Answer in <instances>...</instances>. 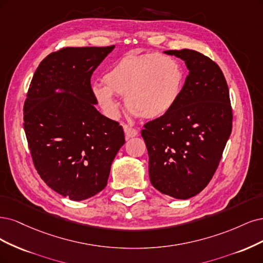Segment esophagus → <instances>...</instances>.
Returning <instances> with one entry per match:
<instances>
[{"mask_svg": "<svg viewBox=\"0 0 263 263\" xmlns=\"http://www.w3.org/2000/svg\"><path fill=\"white\" fill-rule=\"evenodd\" d=\"M123 129H124V134H125V139H126V140H129V139L134 138V137H137V135H138V130L132 128V126L124 125Z\"/></svg>", "mask_w": 263, "mask_h": 263, "instance_id": "34e87169", "label": "esophagus"}]
</instances>
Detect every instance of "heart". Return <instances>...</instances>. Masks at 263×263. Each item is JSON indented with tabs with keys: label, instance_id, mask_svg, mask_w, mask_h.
Returning <instances> with one entry per match:
<instances>
[{
	"label": "heart",
	"instance_id": "obj_1",
	"mask_svg": "<svg viewBox=\"0 0 263 263\" xmlns=\"http://www.w3.org/2000/svg\"><path fill=\"white\" fill-rule=\"evenodd\" d=\"M183 70L174 58L148 53L130 54L118 61L104 76L105 86L92 91L100 106L116 115L119 103L114 94L124 96L129 111L143 119H156L171 110L182 90Z\"/></svg>",
	"mask_w": 263,
	"mask_h": 263
}]
</instances>
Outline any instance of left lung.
Here are the masks:
<instances>
[{
	"label": "left lung",
	"instance_id": "1",
	"mask_svg": "<svg viewBox=\"0 0 263 263\" xmlns=\"http://www.w3.org/2000/svg\"><path fill=\"white\" fill-rule=\"evenodd\" d=\"M189 70L179 99L164 116L144 124L153 187L175 199L204 189L216 172L232 133L230 90L219 66L190 49L168 50Z\"/></svg>",
	"mask_w": 263,
	"mask_h": 263
}]
</instances>
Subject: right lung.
<instances>
[{
  "label": "right lung",
  "mask_w": 263,
  "mask_h": 263,
  "mask_svg": "<svg viewBox=\"0 0 263 263\" xmlns=\"http://www.w3.org/2000/svg\"><path fill=\"white\" fill-rule=\"evenodd\" d=\"M115 46L63 48L41 61L24 104V130L41 179L73 201L103 190L124 144L122 126L101 115L90 78Z\"/></svg>",
  "instance_id": "add662e5"
}]
</instances>
